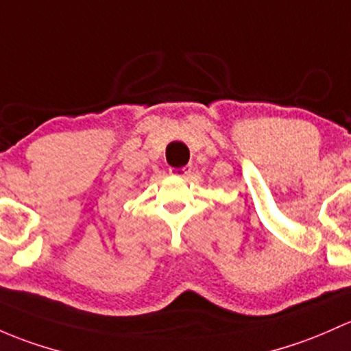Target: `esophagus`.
I'll return each mask as SVG.
<instances>
[{
	"label": "esophagus",
	"instance_id": "esophagus-1",
	"mask_svg": "<svg viewBox=\"0 0 351 351\" xmlns=\"http://www.w3.org/2000/svg\"><path fill=\"white\" fill-rule=\"evenodd\" d=\"M169 173L175 176H186L190 173V166H183V168H169Z\"/></svg>",
	"mask_w": 351,
	"mask_h": 351
}]
</instances>
